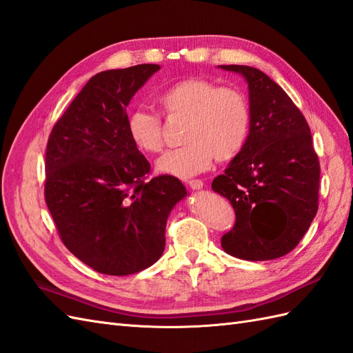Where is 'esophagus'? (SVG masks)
Segmentation results:
<instances>
[{"label": "esophagus", "mask_w": 353, "mask_h": 353, "mask_svg": "<svg viewBox=\"0 0 353 353\" xmlns=\"http://www.w3.org/2000/svg\"><path fill=\"white\" fill-rule=\"evenodd\" d=\"M187 184H188V187L192 188V190H199V188L203 187L202 179H190V181H188Z\"/></svg>", "instance_id": "34e87169"}]
</instances>
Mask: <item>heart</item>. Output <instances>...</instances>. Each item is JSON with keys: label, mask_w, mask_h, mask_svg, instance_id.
<instances>
[{"label": "heart", "mask_w": 353, "mask_h": 353, "mask_svg": "<svg viewBox=\"0 0 353 353\" xmlns=\"http://www.w3.org/2000/svg\"><path fill=\"white\" fill-rule=\"evenodd\" d=\"M166 118H184L183 147L163 154L157 170L176 178L201 174L217 161H230L244 150L250 136L252 109L245 94L203 77H188L157 94ZM127 133L137 150L157 154L163 148L160 118L145 109L127 115Z\"/></svg>", "instance_id": "obj_1"}]
</instances>
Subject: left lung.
<instances>
[{
  "instance_id": "left-lung-1",
  "label": "left lung",
  "mask_w": 353,
  "mask_h": 353,
  "mask_svg": "<svg viewBox=\"0 0 353 353\" xmlns=\"http://www.w3.org/2000/svg\"><path fill=\"white\" fill-rule=\"evenodd\" d=\"M221 68L245 77L252 109L244 150L211 185L235 211L221 247L244 261L277 259L299 244L319 208V157L303 112L279 83L254 67Z\"/></svg>"
}]
</instances>
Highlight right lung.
<instances>
[{
    "label": "right lung",
    "mask_w": 353,
    "mask_h": 353,
    "mask_svg": "<svg viewBox=\"0 0 353 353\" xmlns=\"http://www.w3.org/2000/svg\"><path fill=\"white\" fill-rule=\"evenodd\" d=\"M139 64L85 83L49 134L45 201L63 244L94 271L128 276L160 259L178 178L148 179L150 161L127 133V106L159 70Z\"/></svg>",
    "instance_id": "1"
}]
</instances>
